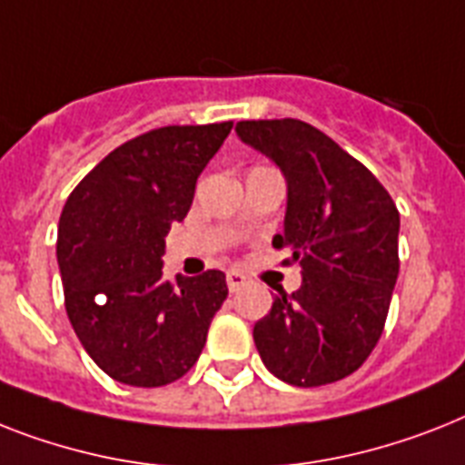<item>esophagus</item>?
Returning <instances> with one entry per match:
<instances>
[{
  "label": "esophagus",
  "mask_w": 465,
  "mask_h": 465,
  "mask_svg": "<svg viewBox=\"0 0 465 465\" xmlns=\"http://www.w3.org/2000/svg\"><path fill=\"white\" fill-rule=\"evenodd\" d=\"M226 286H229V292H232V293L239 292V289H243V286H245V277L236 270L226 272Z\"/></svg>",
  "instance_id": "34e87169"
}]
</instances>
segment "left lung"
Listing matches in <instances>:
<instances>
[{"label":"left lung","mask_w":465,"mask_h":465,"mask_svg":"<svg viewBox=\"0 0 465 465\" xmlns=\"http://www.w3.org/2000/svg\"><path fill=\"white\" fill-rule=\"evenodd\" d=\"M236 135L286 181L284 232L272 245L301 262V289H277L252 339L272 375L337 382L382 337L399 277V213L382 183L330 135L298 119L239 122Z\"/></svg>","instance_id":"obj_1"}]
</instances>
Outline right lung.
Returning <instances> with one entry per match:
<instances>
[{"mask_svg":"<svg viewBox=\"0 0 465 465\" xmlns=\"http://www.w3.org/2000/svg\"><path fill=\"white\" fill-rule=\"evenodd\" d=\"M232 122L164 126L116 147L75 186L59 217L56 262L66 315L112 380L162 387L193 368L224 303L220 270L167 282L172 222L191 210L195 181Z\"/></svg>","mask_w":465,"mask_h":465,"instance_id":"right-lung-1","label":"right lung"}]
</instances>
